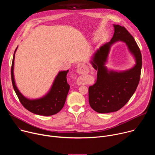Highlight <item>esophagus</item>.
Wrapping results in <instances>:
<instances>
[{
    "label": "esophagus",
    "instance_id": "esophagus-1",
    "mask_svg": "<svg viewBox=\"0 0 155 155\" xmlns=\"http://www.w3.org/2000/svg\"><path fill=\"white\" fill-rule=\"evenodd\" d=\"M77 71L79 74H84L85 73H87L88 71V69L87 68V66L83 63H81L80 64H78V69H77ZM78 84H81V81L80 80H78L77 81Z\"/></svg>",
    "mask_w": 155,
    "mask_h": 155
}]
</instances>
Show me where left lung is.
Here are the masks:
<instances>
[{
    "instance_id": "left-lung-1",
    "label": "left lung",
    "mask_w": 155,
    "mask_h": 155,
    "mask_svg": "<svg viewBox=\"0 0 155 155\" xmlns=\"http://www.w3.org/2000/svg\"><path fill=\"white\" fill-rule=\"evenodd\" d=\"M114 26L115 32L111 40L97 51L91 61L97 73L96 83L89 87V103L94 111L101 114L117 112L121 109L136 91L140 78L142 59L139 47L124 26ZM118 40L127 43L136 58L137 65L125 72H108L104 64L110 46Z\"/></svg>"
}]
</instances>
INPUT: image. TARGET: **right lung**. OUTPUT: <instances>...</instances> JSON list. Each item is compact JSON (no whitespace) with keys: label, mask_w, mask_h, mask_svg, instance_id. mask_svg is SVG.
<instances>
[{"label":"right lung","mask_w":155,"mask_h":155,"mask_svg":"<svg viewBox=\"0 0 155 155\" xmlns=\"http://www.w3.org/2000/svg\"><path fill=\"white\" fill-rule=\"evenodd\" d=\"M12 64L11 77L14 90L23 107L29 112L43 116H50L56 114L63 108L66 97L70 89V86L68 83L67 71L60 72L57 75L53 83L50 91L41 99L36 100H29L24 97L18 90L15 84L13 77V65L15 59V53Z\"/></svg>","instance_id":"1"}]
</instances>
